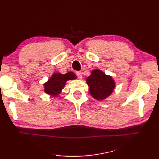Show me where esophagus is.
Returning <instances> with one entry per match:
<instances>
[{
    "label": "esophagus",
    "mask_w": 159,
    "mask_h": 159,
    "mask_svg": "<svg viewBox=\"0 0 159 159\" xmlns=\"http://www.w3.org/2000/svg\"><path fill=\"white\" fill-rule=\"evenodd\" d=\"M76 75H77V77H78V79L82 78V73H81V71H77Z\"/></svg>",
    "instance_id": "1"
}]
</instances>
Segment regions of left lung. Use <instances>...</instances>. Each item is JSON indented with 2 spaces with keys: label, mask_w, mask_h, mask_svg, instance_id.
Listing matches in <instances>:
<instances>
[{
  "label": "left lung",
  "mask_w": 159,
  "mask_h": 159,
  "mask_svg": "<svg viewBox=\"0 0 159 159\" xmlns=\"http://www.w3.org/2000/svg\"><path fill=\"white\" fill-rule=\"evenodd\" d=\"M90 94L98 100H103L112 93L115 82L111 77L105 75L99 70H93L86 79Z\"/></svg>",
  "instance_id": "left-lung-1"
}]
</instances>
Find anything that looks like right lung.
I'll return each mask as SVG.
<instances>
[{
  "mask_svg": "<svg viewBox=\"0 0 159 159\" xmlns=\"http://www.w3.org/2000/svg\"><path fill=\"white\" fill-rule=\"evenodd\" d=\"M75 78L76 75L73 72H68L66 74H54L44 84V91L47 94L56 96L61 93L67 81Z\"/></svg>",
  "mask_w": 159,
  "mask_h": 159,
  "instance_id": "right-lung-1",
  "label": "right lung"
}]
</instances>
